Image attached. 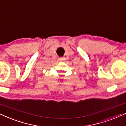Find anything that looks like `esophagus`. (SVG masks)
Here are the masks:
<instances>
[{"label":"esophagus","mask_w":126,"mask_h":126,"mask_svg":"<svg viewBox=\"0 0 126 126\" xmlns=\"http://www.w3.org/2000/svg\"><path fill=\"white\" fill-rule=\"evenodd\" d=\"M65 60V58H64V57H62V58H59V61H64Z\"/></svg>","instance_id":"1"}]
</instances>
